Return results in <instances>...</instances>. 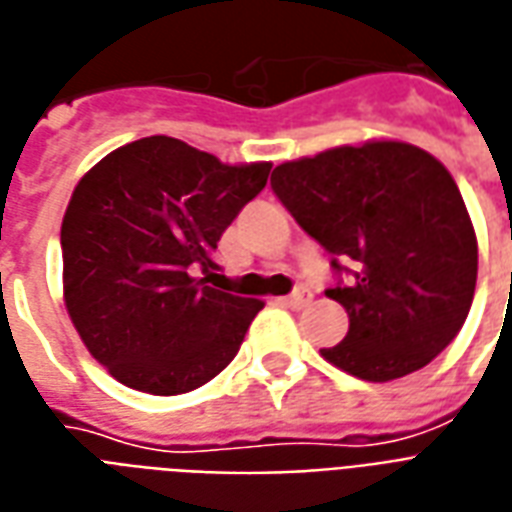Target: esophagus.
<instances>
[{
  "mask_svg": "<svg viewBox=\"0 0 512 512\" xmlns=\"http://www.w3.org/2000/svg\"><path fill=\"white\" fill-rule=\"evenodd\" d=\"M313 300V292L311 289H305V286H300V289H294L289 297H283V302L289 305V308H294V311H300V308H305L308 302Z\"/></svg>",
  "mask_w": 512,
  "mask_h": 512,
  "instance_id": "esophagus-1",
  "label": "esophagus"
}]
</instances>
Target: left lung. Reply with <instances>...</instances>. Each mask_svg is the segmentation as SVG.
<instances>
[{
    "instance_id": "left-lung-1",
    "label": "left lung",
    "mask_w": 512,
    "mask_h": 512,
    "mask_svg": "<svg viewBox=\"0 0 512 512\" xmlns=\"http://www.w3.org/2000/svg\"><path fill=\"white\" fill-rule=\"evenodd\" d=\"M270 185L333 256L338 281L324 294L346 308L349 333L322 349L324 360L390 382L458 335L475 297L477 240L461 190L434 155L404 141L335 147L281 163Z\"/></svg>"
}]
</instances>
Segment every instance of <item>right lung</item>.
I'll return each mask as SVG.
<instances>
[{
    "mask_svg": "<svg viewBox=\"0 0 512 512\" xmlns=\"http://www.w3.org/2000/svg\"><path fill=\"white\" fill-rule=\"evenodd\" d=\"M270 169L226 166L179 138L149 136L81 177L62 220L65 305L117 382L188 393L240 352L264 302L220 292L215 248Z\"/></svg>",
    "mask_w": 512,
    "mask_h": 512,
    "instance_id": "1",
    "label": "right lung"
}]
</instances>
